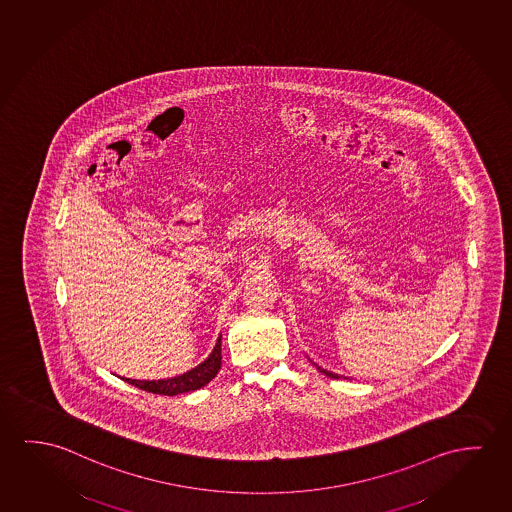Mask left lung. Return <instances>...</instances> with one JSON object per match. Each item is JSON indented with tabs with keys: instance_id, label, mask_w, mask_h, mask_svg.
Listing matches in <instances>:
<instances>
[{
	"instance_id": "1",
	"label": "left lung",
	"mask_w": 512,
	"mask_h": 512,
	"mask_svg": "<svg viewBox=\"0 0 512 512\" xmlns=\"http://www.w3.org/2000/svg\"><path fill=\"white\" fill-rule=\"evenodd\" d=\"M314 365H315V367H317V370H319V372H323L324 376H328V378H333V379L340 378L339 374H335V372H330V370L321 369V367H319V365H317V363H314Z\"/></svg>"
}]
</instances>
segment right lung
Returning <instances> with one entry per match:
<instances>
[{"mask_svg": "<svg viewBox=\"0 0 512 512\" xmlns=\"http://www.w3.org/2000/svg\"><path fill=\"white\" fill-rule=\"evenodd\" d=\"M221 367V335L216 340L213 353L205 358L204 362L198 363L195 369L184 372L175 378L158 379V381H140V379H126L129 385L138 386L140 390L159 395H179L186 392H193L202 386L213 381Z\"/></svg>", "mask_w": 512, "mask_h": 512, "instance_id": "obj_1", "label": "right lung"}]
</instances>
